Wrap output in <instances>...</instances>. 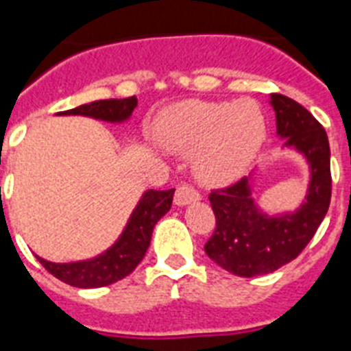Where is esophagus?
<instances>
[{
    "label": "esophagus",
    "instance_id": "1",
    "mask_svg": "<svg viewBox=\"0 0 351 351\" xmlns=\"http://www.w3.org/2000/svg\"><path fill=\"white\" fill-rule=\"evenodd\" d=\"M200 200V195L195 187L191 186H180L175 193V204L176 206H187V204L198 202Z\"/></svg>",
    "mask_w": 351,
    "mask_h": 351
}]
</instances>
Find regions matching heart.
Returning a JSON list of instances; mask_svg holds the SVG:
<instances>
[{
	"mask_svg": "<svg viewBox=\"0 0 351 351\" xmlns=\"http://www.w3.org/2000/svg\"><path fill=\"white\" fill-rule=\"evenodd\" d=\"M267 123L255 100H187L169 107L156 127L165 149L193 154L206 184H230L244 175L266 142Z\"/></svg>",
	"mask_w": 351,
	"mask_h": 351,
	"instance_id": "b5f03b06",
	"label": "heart"
}]
</instances>
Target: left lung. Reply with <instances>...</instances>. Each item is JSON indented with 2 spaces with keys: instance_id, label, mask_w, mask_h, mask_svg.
Here are the masks:
<instances>
[{
  "instance_id": "left-lung-1",
  "label": "left lung",
  "mask_w": 351,
  "mask_h": 351,
  "mask_svg": "<svg viewBox=\"0 0 351 351\" xmlns=\"http://www.w3.org/2000/svg\"><path fill=\"white\" fill-rule=\"evenodd\" d=\"M269 106L282 147L304 156L310 184L299 208L275 215H267L255 202L251 176L209 195L217 228L204 250L211 261L239 277L273 273L297 258L326 217L332 198L326 131L308 109L288 96L271 95Z\"/></svg>"
}]
</instances>
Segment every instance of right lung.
I'll return each mask as SVG.
<instances>
[{
  "mask_svg": "<svg viewBox=\"0 0 351 351\" xmlns=\"http://www.w3.org/2000/svg\"><path fill=\"white\" fill-rule=\"evenodd\" d=\"M136 106V96H129L123 100L111 98V100L90 101L58 114H78V117H89L109 123H121L131 118ZM173 195L175 189H167V191L147 189L138 200L136 208L132 209L131 217L117 242L100 255L87 261L65 262V264L45 261L41 256L36 258L47 271L74 288H101L118 282L134 271V267L142 262L151 244L154 226L171 209Z\"/></svg>",
  "mask_w": 351,
  "mask_h": 351,
  "instance_id": "obj_1",
  "label": "right lung"
}]
</instances>
